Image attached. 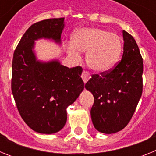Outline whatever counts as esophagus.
Segmentation results:
<instances>
[{
	"mask_svg": "<svg viewBox=\"0 0 156 156\" xmlns=\"http://www.w3.org/2000/svg\"><path fill=\"white\" fill-rule=\"evenodd\" d=\"M81 77H82V79H83V83H86L87 82V81L89 80H90V74L88 73L87 72L83 71V73H82V76H81Z\"/></svg>",
	"mask_w": 156,
	"mask_h": 156,
	"instance_id": "34e87169",
	"label": "esophagus"
}]
</instances>
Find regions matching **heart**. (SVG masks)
I'll return each instance as SVG.
<instances>
[{
	"mask_svg": "<svg viewBox=\"0 0 156 156\" xmlns=\"http://www.w3.org/2000/svg\"><path fill=\"white\" fill-rule=\"evenodd\" d=\"M70 55H79L87 52L88 67L98 73L113 68L120 57L122 41L117 34L97 27H84L77 30L72 37V44L67 48Z\"/></svg>",
	"mask_w": 156,
	"mask_h": 156,
	"instance_id": "heart-1",
	"label": "heart"
}]
</instances>
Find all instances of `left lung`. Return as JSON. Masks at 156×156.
<instances>
[{
  "mask_svg": "<svg viewBox=\"0 0 156 156\" xmlns=\"http://www.w3.org/2000/svg\"><path fill=\"white\" fill-rule=\"evenodd\" d=\"M123 54L114 69L93 75L85 84L94 102L90 110L94 126L103 133L120 131L129 122L142 94L143 59L137 43L122 30Z\"/></svg>",
  "mask_w": 156,
  "mask_h": 156,
  "instance_id": "obj_1",
  "label": "left lung"
}]
</instances>
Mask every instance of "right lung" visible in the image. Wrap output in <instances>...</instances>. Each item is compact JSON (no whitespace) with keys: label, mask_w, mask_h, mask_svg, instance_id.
<instances>
[{"label":"right lung","mask_w":156,"mask_h":156,"mask_svg":"<svg viewBox=\"0 0 156 156\" xmlns=\"http://www.w3.org/2000/svg\"><path fill=\"white\" fill-rule=\"evenodd\" d=\"M65 19L38 22L23 34L14 52L12 91L24 122L33 130L51 134L67 120V108L83 90L80 66L69 69L58 58L43 61L36 53V41H51L61 46Z\"/></svg>","instance_id":"1"}]
</instances>
